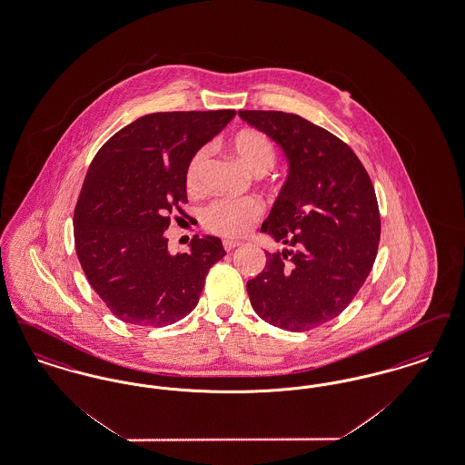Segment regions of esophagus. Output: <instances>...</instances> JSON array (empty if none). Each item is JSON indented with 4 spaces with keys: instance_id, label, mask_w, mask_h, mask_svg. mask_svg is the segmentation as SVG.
<instances>
[{
    "instance_id": "obj_1",
    "label": "esophagus",
    "mask_w": 465,
    "mask_h": 465,
    "mask_svg": "<svg viewBox=\"0 0 465 465\" xmlns=\"http://www.w3.org/2000/svg\"><path fill=\"white\" fill-rule=\"evenodd\" d=\"M239 245H241L239 241H223L224 251H232V249H235V247H239Z\"/></svg>"
}]
</instances>
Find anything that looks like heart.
<instances>
[{
	"instance_id": "heart-1",
	"label": "heart",
	"mask_w": 465,
	"mask_h": 465,
	"mask_svg": "<svg viewBox=\"0 0 465 465\" xmlns=\"http://www.w3.org/2000/svg\"><path fill=\"white\" fill-rule=\"evenodd\" d=\"M230 148L243 165L262 176L273 169L277 148L262 131L243 129L230 139ZM207 163V150L202 148L190 158L184 173V183L190 192H199L202 173ZM263 214V205L256 199L214 200L203 209L202 223L211 233L222 237H241Z\"/></svg>"
}]
</instances>
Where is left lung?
<instances>
[{
    "mask_svg": "<svg viewBox=\"0 0 465 465\" xmlns=\"http://www.w3.org/2000/svg\"><path fill=\"white\" fill-rule=\"evenodd\" d=\"M239 114L289 160L288 179L262 224L286 249L266 252L247 294L268 324L309 331L347 309L373 268L380 242L375 188L349 144L300 114Z\"/></svg>",
    "mask_w": 465,
    "mask_h": 465,
    "instance_id": "obj_1",
    "label": "left lung"
}]
</instances>
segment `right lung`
<instances>
[{"instance_id": "right-lung-1", "label": "right lung", "mask_w": 465, "mask_h": 465, "mask_svg": "<svg viewBox=\"0 0 465 465\" xmlns=\"http://www.w3.org/2000/svg\"><path fill=\"white\" fill-rule=\"evenodd\" d=\"M233 116L144 114L94 156L74 207V247L90 286L120 321L162 328L197 307L209 268L226 254L222 241L193 237L190 252L174 256L165 230L174 214L186 216L190 158Z\"/></svg>"}]
</instances>
